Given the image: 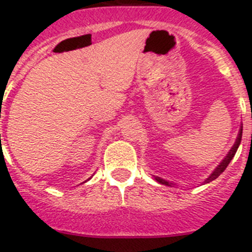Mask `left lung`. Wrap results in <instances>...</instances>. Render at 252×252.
<instances>
[{
    "label": "left lung",
    "instance_id": "8db88e82",
    "mask_svg": "<svg viewBox=\"0 0 252 252\" xmlns=\"http://www.w3.org/2000/svg\"><path fill=\"white\" fill-rule=\"evenodd\" d=\"M241 137H242V127H241V130H240V132H239V136H237V140H236L235 145L232 146V149H231V150H230V153L227 154V157L224 158V160H223V161H222L221 164H220V165H218L217 168L215 169V171H213L212 174H211V175H209L208 178H207L206 183H209V182H212V180H215L216 178H217V177H220V175H221L222 173H223V171H224V169H226L227 166H228V164H230V161H231V160H232V158L235 157L236 151H237V149H239L240 142H241ZM155 179H157L158 182H159V183H161V184H165V186H170V184H169L168 182H165V180H164V179H160V178H158V177L155 178Z\"/></svg>",
    "mask_w": 252,
    "mask_h": 252
}]
</instances>
